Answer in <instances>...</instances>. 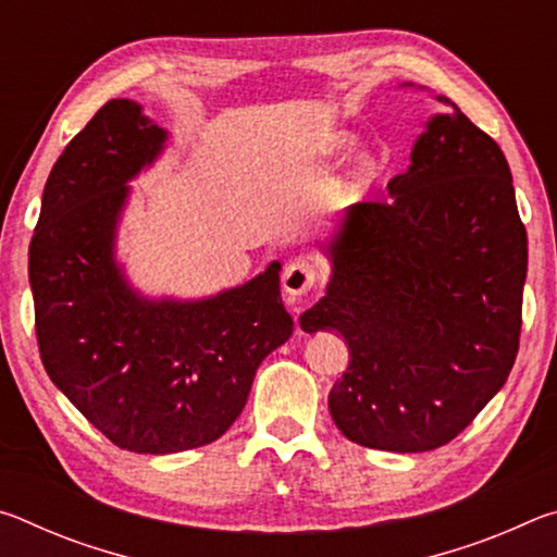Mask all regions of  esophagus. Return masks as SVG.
<instances>
[{"label": "esophagus", "mask_w": 557, "mask_h": 557, "mask_svg": "<svg viewBox=\"0 0 557 557\" xmlns=\"http://www.w3.org/2000/svg\"><path fill=\"white\" fill-rule=\"evenodd\" d=\"M317 285V265L305 258H295L282 270V287L292 297H305Z\"/></svg>", "instance_id": "1"}]
</instances>
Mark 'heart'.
I'll list each match as a JSON object with an SVG mask.
<instances>
[{
    "mask_svg": "<svg viewBox=\"0 0 557 557\" xmlns=\"http://www.w3.org/2000/svg\"><path fill=\"white\" fill-rule=\"evenodd\" d=\"M348 145L346 137H334L332 143H329V149H342ZM375 172H379V164H375V159L371 154H361L354 159V164L348 166V174H346V182L344 188L348 194H358L363 191L366 186L373 182Z\"/></svg>",
    "mask_w": 557,
    "mask_h": 557,
    "instance_id": "1",
    "label": "heart"
}]
</instances>
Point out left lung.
I'll return each mask as SVG.
<instances>
[{"label": "left lung", "instance_id": "1", "mask_svg": "<svg viewBox=\"0 0 557 557\" xmlns=\"http://www.w3.org/2000/svg\"><path fill=\"white\" fill-rule=\"evenodd\" d=\"M410 159L388 199L346 211L326 297L299 319L346 338L329 410L385 451L455 440L502 391L523 322L528 238L502 147L455 108Z\"/></svg>", "mask_w": 557, "mask_h": 557}]
</instances>
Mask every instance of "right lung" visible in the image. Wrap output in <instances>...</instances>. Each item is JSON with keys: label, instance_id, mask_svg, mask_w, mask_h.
I'll list each match as a JSON object with an SVG mask.
<instances>
[{"label": "right lung", "instance_id": "obj_1", "mask_svg": "<svg viewBox=\"0 0 557 557\" xmlns=\"http://www.w3.org/2000/svg\"><path fill=\"white\" fill-rule=\"evenodd\" d=\"M132 100H110L65 145L29 245L46 373L120 449L169 455L219 440L258 366L292 336L280 262L203 301H147L112 262L127 182L164 143Z\"/></svg>", "mask_w": 557, "mask_h": 557}]
</instances>
